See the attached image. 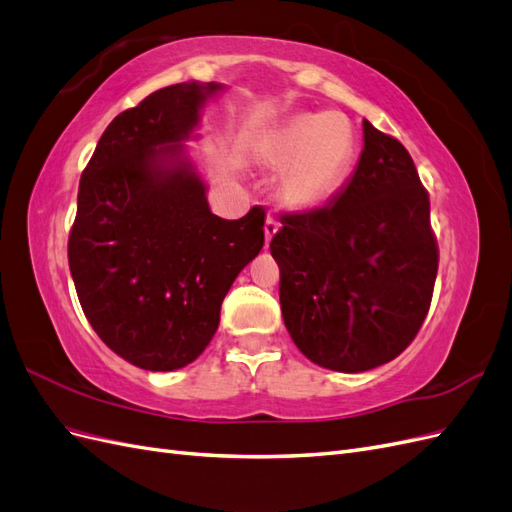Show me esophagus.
Wrapping results in <instances>:
<instances>
[{
    "label": "esophagus",
    "instance_id": "esophagus-1",
    "mask_svg": "<svg viewBox=\"0 0 512 512\" xmlns=\"http://www.w3.org/2000/svg\"><path fill=\"white\" fill-rule=\"evenodd\" d=\"M279 227H281V223L276 221V216L268 214V216H266V225H264V231H266V244H270L272 236H274L276 231H279Z\"/></svg>",
    "mask_w": 512,
    "mask_h": 512
}]
</instances>
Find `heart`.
Segmentation results:
<instances>
[{
	"label": "heart",
	"mask_w": 512,
	"mask_h": 512,
	"mask_svg": "<svg viewBox=\"0 0 512 512\" xmlns=\"http://www.w3.org/2000/svg\"><path fill=\"white\" fill-rule=\"evenodd\" d=\"M356 154L354 130L332 113H304L285 122L266 141L264 156L285 171L281 193L294 208H315L345 180Z\"/></svg>",
	"instance_id": "b5f03b06"
}]
</instances>
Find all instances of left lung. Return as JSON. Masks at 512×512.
Returning a JSON list of instances; mask_svg holds the SVG:
<instances>
[{
  "label": "left lung",
  "instance_id": "left-lung-1",
  "mask_svg": "<svg viewBox=\"0 0 512 512\" xmlns=\"http://www.w3.org/2000/svg\"><path fill=\"white\" fill-rule=\"evenodd\" d=\"M343 191L283 214L270 253L289 337L311 362L360 373L397 358L425 321L440 264L414 160L371 122Z\"/></svg>",
  "mask_w": 512,
  "mask_h": 512
}]
</instances>
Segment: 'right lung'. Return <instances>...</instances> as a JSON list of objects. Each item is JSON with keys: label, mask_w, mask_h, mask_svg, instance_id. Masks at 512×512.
I'll return each instance as SVG.
<instances>
[{"label": "right lung", "mask_w": 512, "mask_h": 512, "mask_svg": "<svg viewBox=\"0 0 512 512\" xmlns=\"http://www.w3.org/2000/svg\"><path fill=\"white\" fill-rule=\"evenodd\" d=\"M221 85L178 83L122 111L81 173L68 266L81 309L111 352L173 371L212 341L221 304L264 246L266 210L210 212L191 163H171Z\"/></svg>", "instance_id": "1"}]
</instances>
